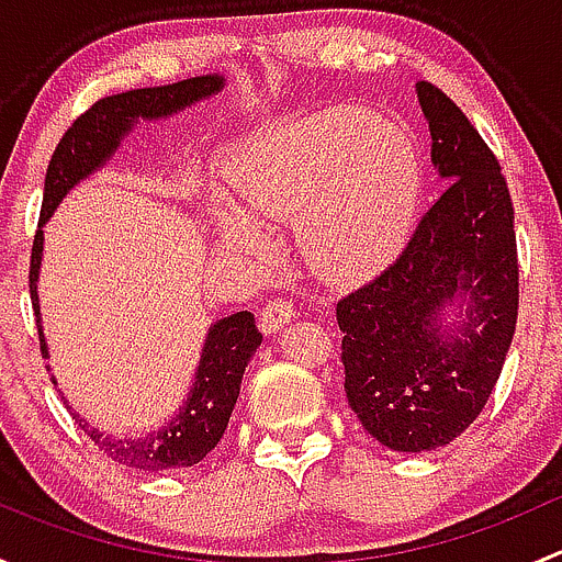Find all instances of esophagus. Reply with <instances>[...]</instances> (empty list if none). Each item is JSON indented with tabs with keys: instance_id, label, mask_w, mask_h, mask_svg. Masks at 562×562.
Returning a JSON list of instances; mask_svg holds the SVG:
<instances>
[{
	"instance_id": "1",
	"label": "esophagus",
	"mask_w": 562,
	"mask_h": 562,
	"mask_svg": "<svg viewBox=\"0 0 562 562\" xmlns=\"http://www.w3.org/2000/svg\"><path fill=\"white\" fill-rule=\"evenodd\" d=\"M293 315H296V313H293V304L285 302V299H277V302H269L263 307V313H260V317H258L260 331H263L266 337H271V334L280 331V328L285 326V323H291Z\"/></svg>"
}]
</instances>
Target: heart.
Instances as JSON below:
<instances>
[{
    "label": "heart",
    "mask_w": 562,
    "mask_h": 562,
    "mask_svg": "<svg viewBox=\"0 0 562 562\" xmlns=\"http://www.w3.org/2000/svg\"><path fill=\"white\" fill-rule=\"evenodd\" d=\"M424 168L402 127L361 108H326L249 135L234 155V190L249 217L296 220L317 274L367 280L400 252L422 201ZM223 241L255 247L245 217H220Z\"/></svg>",
    "instance_id": "heart-1"
}]
</instances>
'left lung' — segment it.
Masks as SVG:
<instances>
[{"mask_svg": "<svg viewBox=\"0 0 562 562\" xmlns=\"http://www.w3.org/2000/svg\"><path fill=\"white\" fill-rule=\"evenodd\" d=\"M446 190L386 271L337 304L345 394L391 451H435L490 400L519 307L506 179L473 124L432 83H416Z\"/></svg>", "mask_w": 562, "mask_h": 562, "instance_id": "left-lung-1", "label": "left lung"}]
</instances>
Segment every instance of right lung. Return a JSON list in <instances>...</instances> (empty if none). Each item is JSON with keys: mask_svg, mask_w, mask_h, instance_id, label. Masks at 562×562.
I'll return each instance as SVG.
<instances>
[{"mask_svg": "<svg viewBox=\"0 0 562 562\" xmlns=\"http://www.w3.org/2000/svg\"><path fill=\"white\" fill-rule=\"evenodd\" d=\"M225 89V76L209 72V76L187 78V81L168 83V87L149 89H130V92L111 94V98L98 100L87 113L72 122L65 138L56 146L54 157L45 171V192H43V212H40V228L32 247V269H30V293L37 315L40 350L45 359H50L48 339H45L43 313H40V269H43V245H45V225L54 217L59 203L65 201L67 192L76 190L89 176L103 171L108 162L119 155L124 140L149 122H162L187 108L203 103ZM263 342L255 315L241 310L228 317H220L206 328V339L201 345L198 367L192 372V383L187 396L176 407L173 416L162 422L160 427L144 429L138 435H113L105 429L89 424L81 413L70 407V400L61 394L65 405L70 407L78 427L100 446L105 457L113 462L127 464L135 470H181L201 462L214 446L223 440L228 429L231 413H234L236 400H239L241 378L245 367ZM50 372V367H48ZM54 386L56 375L50 372Z\"/></svg>", "mask_w": 562, "mask_h": 562, "instance_id": "obj_1", "label": "right lung"}]
</instances>
